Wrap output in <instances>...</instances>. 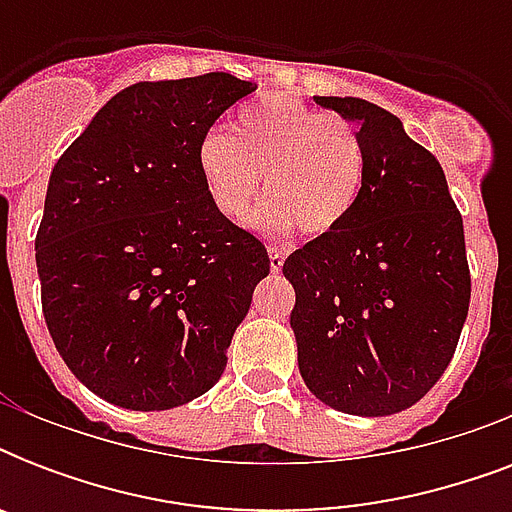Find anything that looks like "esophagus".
Listing matches in <instances>:
<instances>
[{
  "instance_id": "34e87169",
  "label": "esophagus",
  "mask_w": 512,
  "mask_h": 512,
  "mask_svg": "<svg viewBox=\"0 0 512 512\" xmlns=\"http://www.w3.org/2000/svg\"><path fill=\"white\" fill-rule=\"evenodd\" d=\"M268 257H271V271L279 273L281 268H284V252H281V249H276V247H271V249H268Z\"/></svg>"
}]
</instances>
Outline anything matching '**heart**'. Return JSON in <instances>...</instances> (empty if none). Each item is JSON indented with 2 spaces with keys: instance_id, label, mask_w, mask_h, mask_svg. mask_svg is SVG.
Instances as JSON below:
<instances>
[{
  "instance_id": "b5f03b06",
  "label": "heart",
  "mask_w": 512,
  "mask_h": 512,
  "mask_svg": "<svg viewBox=\"0 0 512 512\" xmlns=\"http://www.w3.org/2000/svg\"><path fill=\"white\" fill-rule=\"evenodd\" d=\"M196 170L212 207L241 220L265 183L268 199L249 225L284 239L295 228L327 236L342 228L364 185V146L356 127L319 114L289 95H268L236 111L233 135L209 130L196 148Z\"/></svg>"
}]
</instances>
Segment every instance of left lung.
Instances as JSON below:
<instances>
[{
  "label": "left lung",
  "instance_id": "obj_1",
  "mask_svg": "<svg viewBox=\"0 0 512 512\" xmlns=\"http://www.w3.org/2000/svg\"><path fill=\"white\" fill-rule=\"evenodd\" d=\"M358 127L364 185L335 233L284 260L305 385L327 406L385 417L417 404L449 366L468 319L465 231L430 151L361 98H319Z\"/></svg>",
  "mask_w": 512,
  "mask_h": 512
}]
</instances>
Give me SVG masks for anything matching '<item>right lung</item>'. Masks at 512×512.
<instances>
[{"instance_id":"obj_1","label":"right lung","mask_w":512,"mask_h":512,"mask_svg":"<svg viewBox=\"0 0 512 512\" xmlns=\"http://www.w3.org/2000/svg\"><path fill=\"white\" fill-rule=\"evenodd\" d=\"M255 90L223 71L132 84L52 167L36 233L44 321L76 380L108 404L162 412L223 374L271 260L212 207L196 148Z\"/></svg>"}]
</instances>
